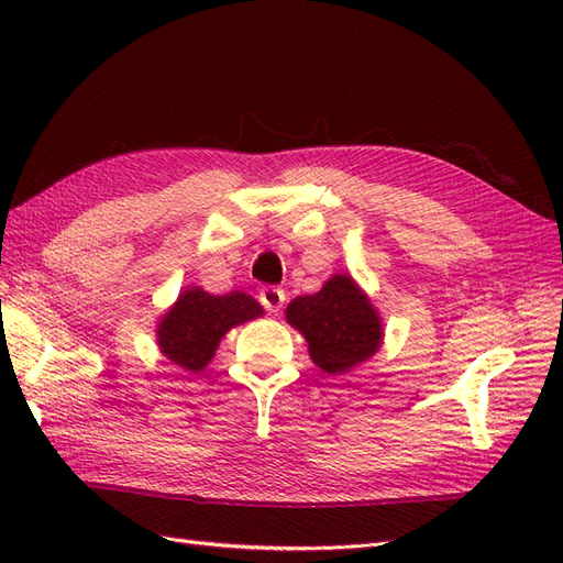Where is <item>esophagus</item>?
I'll list each match as a JSON object with an SVG mask.
<instances>
[{
    "label": "esophagus",
    "instance_id": "esophagus-1",
    "mask_svg": "<svg viewBox=\"0 0 563 563\" xmlns=\"http://www.w3.org/2000/svg\"><path fill=\"white\" fill-rule=\"evenodd\" d=\"M261 302H263V308L267 310V312H272V314H277L279 310H282V305H284V300H286V294L282 291L279 286H265L263 291H261Z\"/></svg>",
    "mask_w": 563,
    "mask_h": 563
}]
</instances>
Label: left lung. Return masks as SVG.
Returning <instances> with one entry per match:
<instances>
[{
  "instance_id": "left-lung-1",
  "label": "left lung",
  "mask_w": 563,
  "mask_h": 563,
  "mask_svg": "<svg viewBox=\"0 0 563 563\" xmlns=\"http://www.w3.org/2000/svg\"><path fill=\"white\" fill-rule=\"evenodd\" d=\"M286 319L308 340L312 362L329 376L364 364L383 343V323L350 275H333L321 291L288 302Z\"/></svg>"
}]
</instances>
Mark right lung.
I'll list each match as a JSON object with an SVG mask.
<instances>
[{
	"instance_id": "add662e5",
	"label": "right lung",
	"mask_w": 563,
	"mask_h": 563,
	"mask_svg": "<svg viewBox=\"0 0 563 563\" xmlns=\"http://www.w3.org/2000/svg\"><path fill=\"white\" fill-rule=\"evenodd\" d=\"M263 317L258 300L246 294L211 296L203 288H187L157 327V345L166 360L185 371H201L232 327Z\"/></svg>"
}]
</instances>
